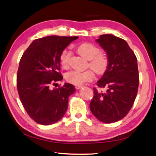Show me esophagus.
<instances>
[{
    "label": "esophagus",
    "instance_id": "esophagus-1",
    "mask_svg": "<svg viewBox=\"0 0 156 156\" xmlns=\"http://www.w3.org/2000/svg\"><path fill=\"white\" fill-rule=\"evenodd\" d=\"M83 87V86L82 85H78V86H76V89H80V88Z\"/></svg>",
    "mask_w": 156,
    "mask_h": 156
}]
</instances>
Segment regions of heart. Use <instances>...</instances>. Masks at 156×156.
<instances>
[{
	"label": "heart",
	"instance_id": "1",
	"mask_svg": "<svg viewBox=\"0 0 156 156\" xmlns=\"http://www.w3.org/2000/svg\"><path fill=\"white\" fill-rule=\"evenodd\" d=\"M78 52L81 56L89 60V66L97 74H102L107 70L109 60L103 53L100 52L98 47L89 43L81 44L78 47ZM71 52L64 50L60 55V64L65 69L69 66ZM65 80L69 83L75 85H80L85 82L91 81L94 78V74L92 71L87 70L85 72L72 70L65 73Z\"/></svg>",
	"mask_w": 156,
	"mask_h": 156
}]
</instances>
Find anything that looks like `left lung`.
Here are the masks:
<instances>
[{
	"mask_svg": "<svg viewBox=\"0 0 156 156\" xmlns=\"http://www.w3.org/2000/svg\"><path fill=\"white\" fill-rule=\"evenodd\" d=\"M96 41L107 52L109 65L94 89L90 110L98 120L112 123L122 119L131 109L138 93L139 73L137 58L126 42L112 34H103Z\"/></svg>",
	"mask_w": 156,
	"mask_h": 156,
	"instance_id": "8db88e82",
	"label": "left lung"
}]
</instances>
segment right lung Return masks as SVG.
I'll return each mask as SVG.
<instances>
[{"mask_svg":"<svg viewBox=\"0 0 156 156\" xmlns=\"http://www.w3.org/2000/svg\"><path fill=\"white\" fill-rule=\"evenodd\" d=\"M78 36H49L34 40L21 57L17 72V89L21 102L31 119L43 125L57 122L65 115L74 86L65 83L58 89L50 86L62 80L60 55Z\"/></svg>","mask_w":156,"mask_h":156,"instance_id":"1","label":"right lung"}]
</instances>
